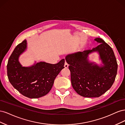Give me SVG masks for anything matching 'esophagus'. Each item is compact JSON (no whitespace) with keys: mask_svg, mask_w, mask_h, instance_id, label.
I'll list each match as a JSON object with an SVG mask.
<instances>
[{"mask_svg":"<svg viewBox=\"0 0 125 125\" xmlns=\"http://www.w3.org/2000/svg\"><path fill=\"white\" fill-rule=\"evenodd\" d=\"M68 66H69L68 64L67 63V62H65V65H64V67H65V68H68Z\"/></svg>","mask_w":125,"mask_h":125,"instance_id":"1","label":"esophagus"}]
</instances>
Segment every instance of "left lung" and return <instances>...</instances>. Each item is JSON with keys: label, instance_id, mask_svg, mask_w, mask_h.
<instances>
[{"label": "left lung", "instance_id": "left-lung-1", "mask_svg": "<svg viewBox=\"0 0 125 125\" xmlns=\"http://www.w3.org/2000/svg\"><path fill=\"white\" fill-rule=\"evenodd\" d=\"M100 44L92 50L69 54L65 59L69 64L71 84L79 95L85 97H97L111 88L117 71V60L112 48L100 38L94 39ZM97 51L104 65L90 63L88 55Z\"/></svg>", "mask_w": 125, "mask_h": 125}]
</instances>
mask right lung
<instances>
[{
	"label": "right lung",
	"mask_w": 125,
	"mask_h": 125,
	"mask_svg": "<svg viewBox=\"0 0 125 125\" xmlns=\"http://www.w3.org/2000/svg\"><path fill=\"white\" fill-rule=\"evenodd\" d=\"M26 47L24 40L14 48L7 63V75L10 83L22 95L37 99L50 91L57 75L65 68V59L56 64L41 62L31 67H22L19 57Z\"/></svg>",
	"instance_id": "1"
}]
</instances>
